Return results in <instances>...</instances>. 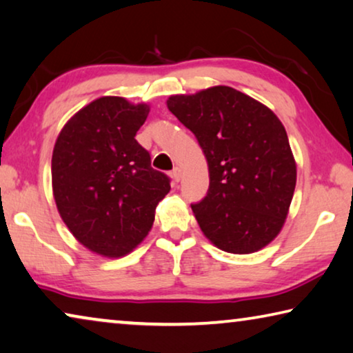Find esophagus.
I'll return each mask as SVG.
<instances>
[{
	"instance_id": "obj_1",
	"label": "esophagus",
	"mask_w": 353,
	"mask_h": 353,
	"mask_svg": "<svg viewBox=\"0 0 353 353\" xmlns=\"http://www.w3.org/2000/svg\"><path fill=\"white\" fill-rule=\"evenodd\" d=\"M171 177H172V181L174 182H179L182 179V171H181V168H174V170L171 171Z\"/></svg>"
}]
</instances>
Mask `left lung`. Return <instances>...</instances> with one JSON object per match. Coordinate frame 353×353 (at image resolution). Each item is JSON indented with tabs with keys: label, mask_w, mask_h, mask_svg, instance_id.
I'll list each match as a JSON object with an SVG mask.
<instances>
[{
	"label": "left lung",
	"mask_w": 353,
	"mask_h": 353,
	"mask_svg": "<svg viewBox=\"0 0 353 353\" xmlns=\"http://www.w3.org/2000/svg\"><path fill=\"white\" fill-rule=\"evenodd\" d=\"M166 105L194 133L209 165V192L192 204L201 231L228 253L250 254L267 247L286 221L297 182L281 121L229 86L177 94Z\"/></svg>",
	"instance_id": "1"
}]
</instances>
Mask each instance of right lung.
I'll return each instance as SVG.
<instances>
[{"label": "right lung", "mask_w": 353, "mask_h": 353, "mask_svg": "<svg viewBox=\"0 0 353 353\" xmlns=\"http://www.w3.org/2000/svg\"><path fill=\"white\" fill-rule=\"evenodd\" d=\"M149 111L148 103L124 97L96 99L67 121L54 143L52 185L59 215L83 247L103 257L135 250L171 190L135 139Z\"/></svg>", "instance_id": "add662e5"}]
</instances>
